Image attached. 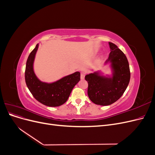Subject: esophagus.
I'll return each instance as SVG.
<instances>
[{
  "label": "esophagus",
  "mask_w": 155,
  "mask_h": 155,
  "mask_svg": "<svg viewBox=\"0 0 155 155\" xmlns=\"http://www.w3.org/2000/svg\"><path fill=\"white\" fill-rule=\"evenodd\" d=\"M85 74L81 73V79H85Z\"/></svg>",
  "instance_id": "esophagus-1"
}]
</instances>
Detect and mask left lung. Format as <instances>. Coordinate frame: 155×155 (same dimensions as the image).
I'll list each match as a JSON object with an SVG mask.
<instances>
[{"instance_id": "obj_1", "label": "left lung", "mask_w": 155, "mask_h": 155, "mask_svg": "<svg viewBox=\"0 0 155 155\" xmlns=\"http://www.w3.org/2000/svg\"><path fill=\"white\" fill-rule=\"evenodd\" d=\"M110 52L105 65L109 64L111 74L104 76L97 70L85 76L88 82V96L96 105L106 106L116 102L123 95L130 78L129 62L118 46L109 43Z\"/></svg>"}]
</instances>
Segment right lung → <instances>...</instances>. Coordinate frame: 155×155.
Here are the masks:
<instances>
[{
    "label": "right lung",
    "mask_w": 155,
    "mask_h": 155,
    "mask_svg": "<svg viewBox=\"0 0 155 155\" xmlns=\"http://www.w3.org/2000/svg\"><path fill=\"white\" fill-rule=\"evenodd\" d=\"M38 48L39 44H37L27 59L25 70L26 85L33 96L42 104L48 107L60 106L67 101L73 88L80 80V72H76L52 83L41 81L34 70Z\"/></svg>",
    "instance_id": "1"
}]
</instances>
